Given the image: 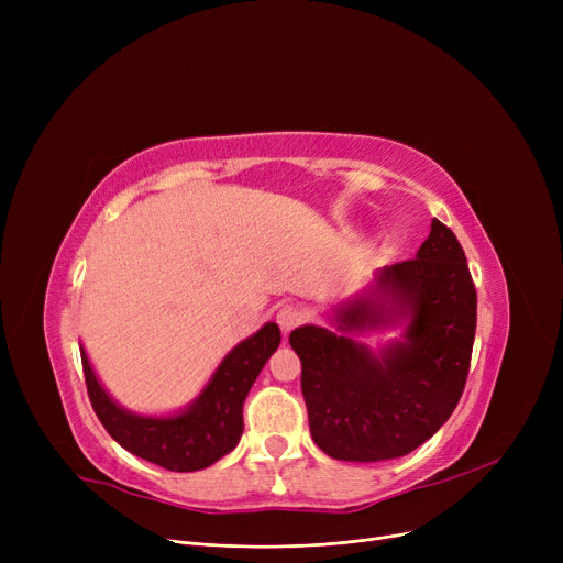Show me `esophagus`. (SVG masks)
<instances>
[{"label":"esophagus","mask_w":563,"mask_h":563,"mask_svg":"<svg viewBox=\"0 0 563 563\" xmlns=\"http://www.w3.org/2000/svg\"><path fill=\"white\" fill-rule=\"evenodd\" d=\"M303 319H306V314L297 306H283L278 310V314H276V321H278V327L283 329V333H289V331H294L297 327H301Z\"/></svg>","instance_id":"1"}]
</instances>
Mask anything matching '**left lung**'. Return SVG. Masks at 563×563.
Segmentation results:
<instances>
[{
	"label": "left lung",
	"mask_w": 563,
	"mask_h": 563,
	"mask_svg": "<svg viewBox=\"0 0 563 563\" xmlns=\"http://www.w3.org/2000/svg\"><path fill=\"white\" fill-rule=\"evenodd\" d=\"M378 287L393 306L363 301L340 312V329L410 317L406 342L383 356L319 327L289 333L301 358L312 440L338 461L410 454L454 412L470 372L477 289L456 234L438 219L418 255L386 266Z\"/></svg>",
	"instance_id": "obj_1"
}]
</instances>
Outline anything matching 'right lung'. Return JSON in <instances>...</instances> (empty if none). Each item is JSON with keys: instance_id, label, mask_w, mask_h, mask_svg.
I'll list each match as a JSON object with an SVG mask.
<instances>
[{"instance_id": "add662e5", "label": "right lung", "mask_w": 563, "mask_h": 563, "mask_svg": "<svg viewBox=\"0 0 563 563\" xmlns=\"http://www.w3.org/2000/svg\"><path fill=\"white\" fill-rule=\"evenodd\" d=\"M278 344L280 329L266 323L228 353L194 406L175 418H141L115 406L88 365L84 349L81 367L88 399L118 445L166 470L194 472L217 463L236 448L244 431V399Z\"/></svg>"}]
</instances>
